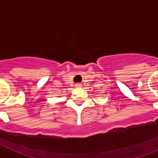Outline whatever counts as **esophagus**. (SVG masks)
I'll return each instance as SVG.
<instances>
[{
  "label": "esophagus",
  "mask_w": 158,
  "mask_h": 158,
  "mask_svg": "<svg viewBox=\"0 0 158 158\" xmlns=\"http://www.w3.org/2000/svg\"><path fill=\"white\" fill-rule=\"evenodd\" d=\"M76 87H81V85L80 83H77V84H76Z\"/></svg>",
  "instance_id": "esophagus-1"
}]
</instances>
